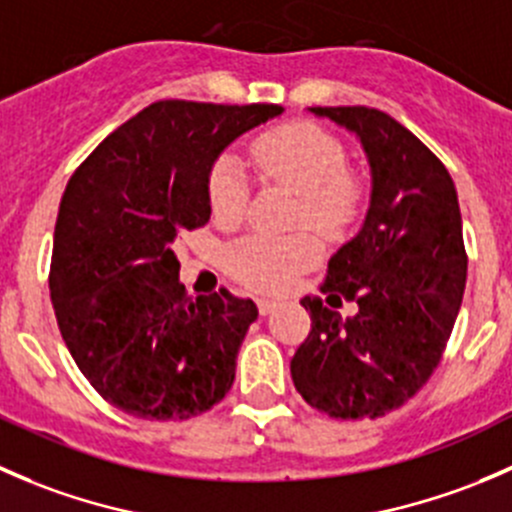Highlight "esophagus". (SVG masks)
<instances>
[{"instance_id":"34e87169","label":"esophagus","mask_w":512,"mask_h":512,"mask_svg":"<svg viewBox=\"0 0 512 512\" xmlns=\"http://www.w3.org/2000/svg\"><path fill=\"white\" fill-rule=\"evenodd\" d=\"M278 308L276 301H271V298H258V311H261V316H268V313H273Z\"/></svg>"}]
</instances>
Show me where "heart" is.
<instances>
[{
  "label": "heart",
  "instance_id": "b5f03b06",
  "mask_svg": "<svg viewBox=\"0 0 512 512\" xmlns=\"http://www.w3.org/2000/svg\"><path fill=\"white\" fill-rule=\"evenodd\" d=\"M251 161L266 179L301 194L296 224L326 239L346 234L363 204V189L348 174L341 141L311 121H291L266 131L251 146ZM209 204L219 221L234 224L249 206V179L234 156H219L209 171ZM321 241L308 231L291 236L251 234L226 254L229 271L258 291H283L321 261Z\"/></svg>",
  "mask_w": 512,
  "mask_h": 512
}]
</instances>
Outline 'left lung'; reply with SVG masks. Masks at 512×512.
<instances>
[{
	"instance_id": "obj_1",
	"label": "left lung",
	"mask_w": 512,
	"mask_h": 512,
	"mask_svg": "<svg viewBox=\"0 0 512 512\" xmlns=\"http://www.w3.org/2000/svg\"><path fill=\"white\" fill-rule=\"evenodd\" d=\"M311 111L361 139L373 186L361 231L328 261L326 303L301 298L311 333L291 378L326 416L381 418L426 386L458 318L468 276L458 194L438 156L393 116L368 106ZM341 300L359 303L356 317L340 318Z\"/></svg>"
}]
</instances>
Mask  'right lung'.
I'll return each instance as SVG.
<instances>
[{
	"mask_svg": "<svg viewBox=\"0 0 512 512\" xmlns=\"http://www.w3.org/2000/svg\"><path fill=\"white\" fill-rule=\"evenodd\" d=\"M281 111L156 101L69 179L54 226V313L86 381L129 416L186 421L231 391L258 308L226 288L191 298L174 244L209 224L221 151Z\"/></svg>",
	"mask_w": 512,
	"mask_h": 512,
	"instance_id": "obj_1",
	"label": "right lung"
}]
</instances>
